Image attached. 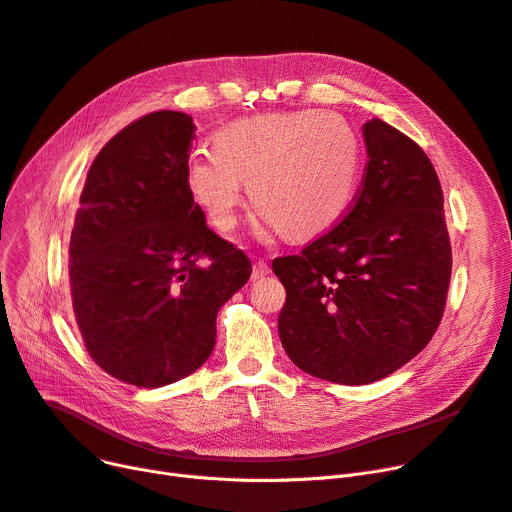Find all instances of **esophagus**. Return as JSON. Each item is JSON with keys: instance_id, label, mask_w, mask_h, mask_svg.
Listing matches in <instances>:
<instances>
[{"instance_id": "34e87169", "label": "esophagus", "mask_w": 512, "mask_h": 512, "mask_svg": "<svg viewBox=\"0 0 512 512\" xmlns=\"http://www.w3.org/2000/svg\"><path fill=\"white\" fill-rule=\"evenodd\" d=\"M270 272H272V270H270V263H267L265 259H257L255 265H253L251 278H253V280H261V278H265Z\"/></svg>"}]
</instances>
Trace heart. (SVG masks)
<instances>
[{"label": "heart", "instance_id": "obj_1", "mask_svg": "<svg viewBox=\"0 0 512 512\" xmlns=\"http://www.w3.org/2000/svg\"><path fill=\"white\" fill-rule=\"evenodd\" d=\"M361 170L355 128L332 112H278L236 120L213 149L188 157L186 182L220 232L236 228L242 182L255 211L286 238L332 228L351 207Z\"/></svg>", "mask_w": 512, "mask_h": 512}]
</instances>
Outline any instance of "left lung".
Here are the masks:
<instances>
[{
  "instance_id": "obj_1",
  "label": "left lung",
  "mask_w": 512,
  "mask_h": 512,
  "mask_svg": "<svg viewBox=\"0 0 512 512\" xmlns=\"http://www.w3.org/2000/svg\"><path fill=\"white\" fill-rule=\"evenodd\" d=\"M367 164L348 213L299 255L272 261L286 288L278 317L292 363L319 380L378 382L436 334L452 251L438 174L384 120L363 126Z\"/></svg>"
}]
</instances>
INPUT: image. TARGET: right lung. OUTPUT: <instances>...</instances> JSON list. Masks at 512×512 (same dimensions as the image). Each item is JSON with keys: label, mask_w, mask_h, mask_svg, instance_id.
Returning <instances> with one entry per match:
<instances>
[{"label": "right lung", "mask_w": 512, "mask_h": 512, "mask_svg": "<svg viewBox=\"0 0 512 512\" xmlns=\"http://www.w3.org/2000/svg\"><path fill=\"white\" fill-rule=\"evenodd\" d=\"M193 118L151 112L105 143L70 234V299L91 359L161 388L197 371L220 307L247 284L245 251L215 234L186 182Z\"/></svg>", "instance_id": "1"}]
</instances>
